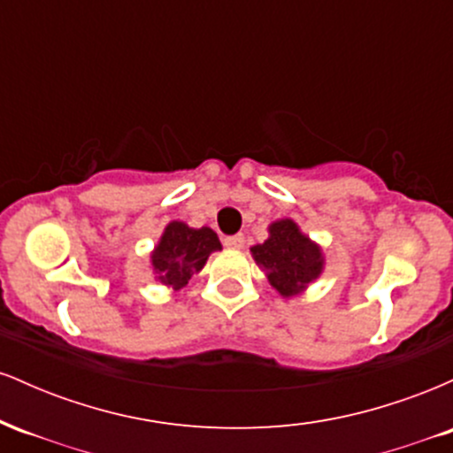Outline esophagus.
I'll return each mask as SVG.
<instances>
[{
	"label": "esophagus",
	"instance_id": "1",
	"mask_svg": "<svg viewBox=\"0 0 453 453\" xmlns=\"http://www.w3.org/2000/svg\"><path fill=\"white\" fill-rule=\"evenodd\" d=\"M227 249H242L244 247V236L242 234H236V236H227L226 241H223Z\"/></svg>",
	"mask_w": 453,
	"mask_h": 453
}]
</instances>
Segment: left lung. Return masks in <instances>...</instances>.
<instances>
[{
  "label": "left lung",
  "instance_id": "left-lung-1",
  "mask_svg": "<svg viewBox=\"0 0 453 453\" xmlns=\"http://www.w3.org/2000/svg\"><path fill=\"white\" fill-rule=\"evenodd\" d=\"M251 256L264 270L268 283L283 298H294L306 292L311 283L324 274V249L300 230L289 217L268 226V238L253 244Z\"/></svg>",
  "mask_w": 453,
  "mask_h": 453
}]
</instances>
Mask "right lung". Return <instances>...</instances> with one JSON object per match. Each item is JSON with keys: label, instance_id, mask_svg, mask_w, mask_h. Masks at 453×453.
Wrapping results in <instances>:
<instances>
[{"label": "right lung", "instance_id": "obj_1", "mask_svg": "<svg viewBox=\"0 0 453 453\" xmlns=\"http://www.w3.org/2000/svg\"><path fill=\"white\" fill-rule=\"evenodd\" d=\"M215 251H221V242L211 227H189L185 221L174 219L164 227L149 253V266L155 280L179 292Z\"/></svg>", "mask_w": 453, "mask_h": 453}]
</instances>
